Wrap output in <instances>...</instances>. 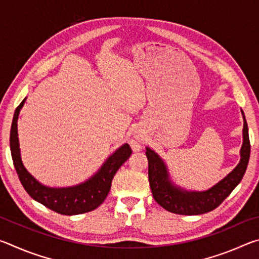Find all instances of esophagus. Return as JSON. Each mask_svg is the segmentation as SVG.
<instances>
[{
  "label": "esophagus",
  "mask_w": 259,
  "mask_h": 259,
  "mask_svg": "<svg viewBox=\"0 0 259 259\" xmlns=\"http://www.w3.org/2000/svg\"><path fill=\"white\" fill-rule=\"evenodd\" d=\"M142 143H143L142 135H140V134H136V135H135V137H134L133 147L135 148V150H138V148L140 147V145H142Z\"/></svg>",
  "instance_id": "34e87169"
}]
</instances>
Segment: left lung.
<instances>
[{"label": "left lung", "mask_w": 259, "mask_h": 259, "mask_svg": "<svg viewBox=\"0 0 259 259\" xmlns=\"http://www.w3.org/2000/svg\"><path fill=\"white\" fill-rule=\"evenodd\" d=\"M243 121V144L241 147L240 163L222 182L205 192H186L175 187L169 181L163 161L156 153L147 148L148 182L156 202L163 209L178 214H200L216 209L241 182L247 170L250 157V140L244 115Z\"/></svg>", "instance_id": "left-lung-1"}]
</instances>
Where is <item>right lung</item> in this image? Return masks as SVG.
I'll use <instances>...</instances> for the list:
<instances>
[{"instance_id":"obj_1","label":"right lung","mask_w":259,"mask_h":259,"mask_svg":"<svg viewBox=\"0 0 259 259\" xmlns=\"http://www.w3.org/2000/svg\"><path fill=\"white\" fill-rule=\"evenodd\" d=\"M24 103L25 99L16 108L14 120H12L10 131V150L16 171L18 174L19 181L21 185L24 186L25 191L35 201L56 212L66 214V216L89 212L98 208L106 199L109 190H111L114 175L133 153L131 147L128 144L121 146L112 156L108 157L102 169L94 177H91L89 181L81 184V185L67 188H51L43 186L25 169L20 159L17 121H18L19 112Z\"/></svg>"}]
</instances>
